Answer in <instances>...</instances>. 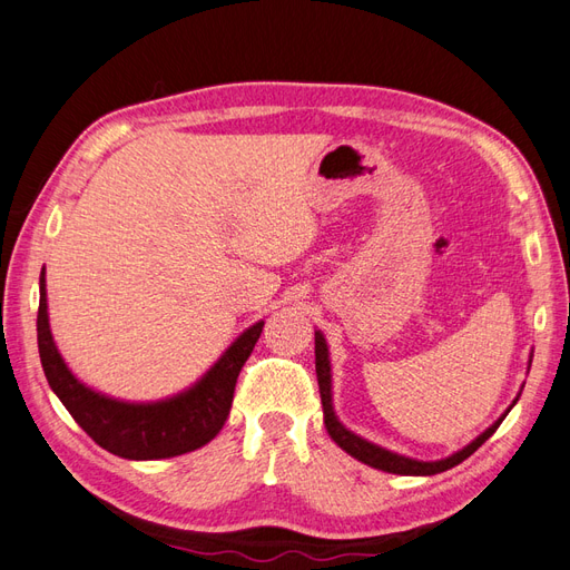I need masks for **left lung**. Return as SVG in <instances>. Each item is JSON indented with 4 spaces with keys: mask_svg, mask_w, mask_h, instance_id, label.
I'll return each instance as SVG.
<instances>
[{
    "mask_svg": "<svg viewBox=\"0 0 570 570\" xmlns=\"http://www.w3.org/2000/svg\"><path fill=\"white\" fill-rule=\"evenodd\" d=\"M532 363V361H530ZM528 363V370H530ZM315 372H317V384H320V396H322V413H324V428H327L330 436L334 442L344 449L348 456L357 459L361 463L370 465V468H377L384 470V473H394V475H436V473H444V470L453 468L463 463L470 453H475L487 439H490L497 428L501 425V420L509 415V411L515 405L518 396L513 399V403L507 409L499 420H494L490 428H487L480 436H475L473 442L468 446L459 449L456 453H451L446 459H439V461H417V459H409V456H401L396 451H389L380 444H372L367 439H363L361 434L351 432L344 422L338 420L336 411H334V401H332V363H330V346H327V338L320 330H315Z\"/></svg>",
    "mask_w": 570,
    "mask_h": 570,
    "instance_id": "left-lung-1",
    "label": "left lung"
}]
</instances>
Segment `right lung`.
<instances>
[{
    "label": "right lung",
    "instance_id": "add662e5",
    "mask_svg": "<svg viewBox=\"0 0 570 570\" xmlns=\"http://www.w3.org/2000/svg\"><path fill=\"white\" fill-rule=\"evenodd\" d=\"M265 320L236 336L217 363L184 392L159 401H124L80 382L63 361L50 330L45 267L40 272L38 348L45 377L63 409L83 428L95 444L128 461H157L195 451L219 434L232 411L234 389L248 361Z\"/></svg>",
    "mask_w": 570,
    "mask_h": 570
}]
</instances>
